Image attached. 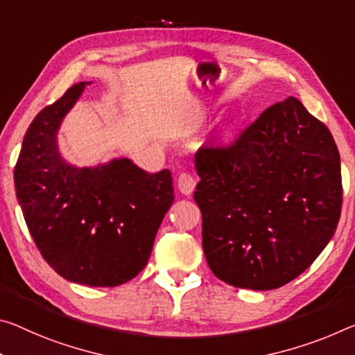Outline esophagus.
<instances>
[{"mask_svg":"<svg viewBox=\"0 0 355 355\" xmlns=\"http://www.w3.org/2000/svg\"><path fill=\"white\" fill-rule=\"evenodd\" d=\"M177 184H178L180 193L184 196H191L196 188V178L191 175V173L183 172V173H180Z\"/></svg>","mask_w":355,"mask_h":355,"instance_id":"obj_1","label":"esophagus"}]
</instances>
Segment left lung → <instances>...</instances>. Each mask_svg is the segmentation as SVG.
Segmentation results:
<instances>
[{"mask_svg":"<svg viewBox=\"0 0 355 355\" xmlns=\"http://www.w3.org/2000/svg\"><path fill=\"white\" fill-rule=\"evenodd\" d=\"M194 200L215 277L270 291L311 266L340 221V153L329 128L289 96L227 147H200Z\"/></svg>","mask_w":355,"mask_h":355,"instance_id":"left-lung-1","label":"left lung"}]
</instances>
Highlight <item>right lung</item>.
<instances>
[{
    "label": "right lung",
    "instance_id": "right-lung-1",
    "mask_svg": "<svg viewBox=\"0 0 355 355\" xmlns=\"http://www.w3.org/2000/svg\"><path fill=\"white\" fill-rule=\"evenodd\" d=\"M83 88L85 82L72 85L31 121L14 168L15 194L37 250L60 277L114 288L147 266L173 202L172 175L145 172L128 157L67 164L56 132Z\"/></svg>",
    "mask_w": 355,
    "mask_h": 355
}]
</instances>
